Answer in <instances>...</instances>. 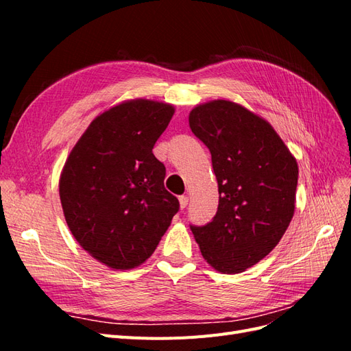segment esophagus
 Wrapping results in <instances>:
<instances>
[{
    "instance_id": "obj_1",
    "label": "esophagus",
    "mask_w": 351,
    "mask_h": 351,
    "mask_svg": "<svg viewBox=\"0 0 351 351\" xmlns=\"http://www.w3.org/2000/svg\"><path fill=\"white\" fill-rule=\"evenodd\" d=\"M178 202H180V208L184 209V208L187 206V204H189V197L183 195V196H180V197H178Z\"/></svg>"
}]
</instances>
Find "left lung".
Returning a JSON list of instances; mask_svg holds the SVG:
<instances>
[{"mask_svg": "<svg viewBox=\"0 0 351 351\" xmlns=\"http://www.w3.org/2000/svg\"><path fill=\"white\" fill-rule=\"evenodd\" d=\"M189 124L210 152L219 193L215 217L190 230L212 268L243 272L267 256L289 228L299 167L272 125L239 104L197 105Z\"/></svg>", "mask_w": 351, "mask_h": 351, "instance_id": "obj_1", "label": "left lung"}]
</instances>
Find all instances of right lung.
<instances>
[{
  "label": "right lung",
  "mask_w": 351,
  "mask_h": 351,
  "mask_svg": "<svg viewBox=\"0 0 351 351\" xmlns=\"http://www.w3.org/2000/svg\"><path fill=\"white\" fill-rule=\"evenodd\" d=\"M174 114L169 104L127 101L95 119L70 152L60 199L71 234L112 269L139 267L178 212L152 154Z\"/></svg>",
  "instance_id": "obj_1"
}]
</instances>
